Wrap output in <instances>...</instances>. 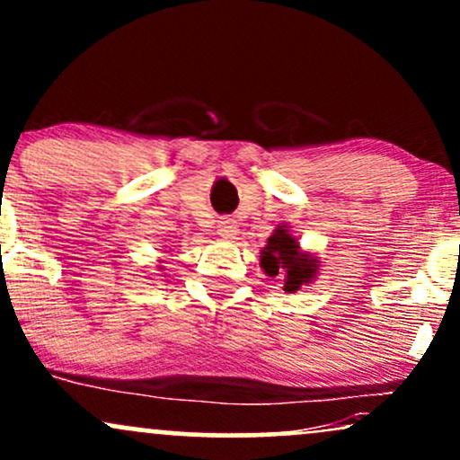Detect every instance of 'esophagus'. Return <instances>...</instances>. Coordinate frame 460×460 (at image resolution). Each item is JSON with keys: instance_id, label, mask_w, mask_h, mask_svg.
I'll use <instances>...</instances> for the list:
<instances>
[{"instance_id": "1", "label": "esophagus", "mask_w": 460, "mask_h": 460, "mask_svg": "<svg viewBox=\"0 0 460 460\" xmlns=\"http://www.w3.org/2000/svg\"><path fill=\"white\" fill-rule=\"evenodd\" d=\"M218 234L223 237H229V240H235V235L240 234V231H237L235 218H231V216H223V218L218 220Z\"/></svg>"}]
</instances>
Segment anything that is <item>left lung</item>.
<instances>
[{"mask_svg": "<svg viewBox=\"0 0 460 460\" xmlns=\"http://www.w3.org/2000/svg\"><path fill=\"white\" fill-rule=\"evenodd\" d=\"M261 268L268 277H279L285 281L288 292H296L303 283H309L315 274V260L298 251L296 237L288 229H277L261 252Z\"/></svg>", "mask_w": 460, "mask_h": 460, "instance_id": "1", "label": "left lung"}]
</instances>
